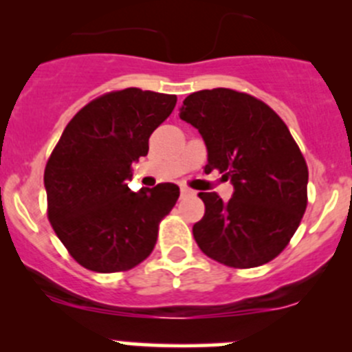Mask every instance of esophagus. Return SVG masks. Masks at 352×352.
<instances>
[{"label":"esophagus","instance_id":"34e87169","mask_svg":"<svg viewBox=\"0 0 352 352\" xmlns=\"http://www.w3.org/2000/svg\"><path fill=\"white\" fill-rule=\"evenodd\" d=\"M189 194H190V190L186 189V187H182V189H180V196H182V197L189 196Z\"/></svg>","mask_w":352,"mask_h":352}]
</instances>
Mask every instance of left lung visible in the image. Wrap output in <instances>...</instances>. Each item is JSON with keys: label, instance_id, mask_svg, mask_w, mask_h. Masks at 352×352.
<instances>
[{"label": "left lung", "instance_id": "left-lung-1", "mask_svg": "<svg viewBox=\"0 0 352 352\" xmlns=\"http://www.w3.org/2000/svg\"><path fill=\"white\" fill-rule=\"evenodd\" d=\"M180 119L196 127L208 150L206 170L233 186L206 206L194 239L208 257L230 267H257L283 252L307 209L308 168L281 117L264 102L228 88L190 94Z\"/></svg>", "mask_w": 352, "mask_h": 352}]
</instances>
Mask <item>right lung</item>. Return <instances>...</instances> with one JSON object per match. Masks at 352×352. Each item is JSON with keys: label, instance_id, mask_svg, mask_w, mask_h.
Returning a JSON list of instances; mask_svg holds the SVG:
<instances>
[{"label": "right lung", "instance_id": "obj_1", "mask_svg": "<svg viewBox=\"0 0 352 352\" xmlns=\"http://www.w3.org/2000/svg\"><path fill=\"white\" fill-rule=\"evenodd\" d=\"M175 104V95L126 88L85 105L63 131L44 172L47 216L83 267L127 271L153 250L158 223L180 189L165 182L133 192L127 182Z\"/></svg>", "mask_w": 352, "mask_h": 352}]
</instances>
